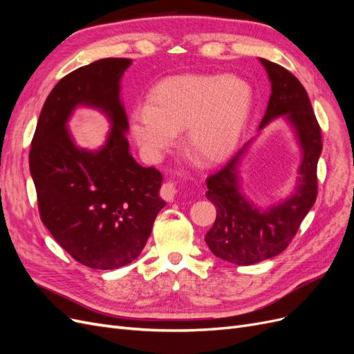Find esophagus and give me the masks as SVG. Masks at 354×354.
Wrapping results in <instances>:
<instances>
[{"label":"esophagus","instance_id":"esophagus-1","mask_svg":"<svg viewBox=\"0 0 354 354\" xmlns=\"http://www.w3.org/2000/svg\"><path fill=\"white\" fill-rule=\"evenodd\" d=\"M177 195V186L173 181H167V183L162 185L160 187V198L165 199L167 202H173Z\"/></svg>","mask_w":354,"mask_h":354}]
</instances>
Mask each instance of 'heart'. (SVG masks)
<instances>
[{
  "mask_svg": "<svg viewBox=\"0 0 354 354\" xmlns=\"http://www.w3.org/2000/svg\"><path fill=\"white\" fill-rule=\"evenodd\" d=\"M251 103L250 85L239 78L177 75L155 85L147 106L131 112L130 130L152 162L185 131L187 152L201 164H217L236 147Z\"/></svg>",
  "mask_w": 354,
  "mask_h": 354,
  "instance_id": "heart-1",
  "label": "heart"
}]
</instances>
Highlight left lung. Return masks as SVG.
I'll use <instances>...</instances> for the list:
<instances>
[{
  "instance_id": "8db88e82",
  "label": "left lung",
  "mask_w": 354,
  "mask_h": 354,
  "mask_svg": "<svg viewBox=\"0 0 354 354\" xmlns=\"http://www.w3.org/2000/svg\"><path fill=\"white\" fill-rule=\"evenodd\" d=\"M272 84V94L259 131L279 116L291 124L301 149L294 194L267 209L257 208L239 186V164L250 143L216 174L207 178V198L216 205L217 217L205 236L211 252L238 266H248L281 254L291 243L299 224L317 196V160L322 134L307 91L294 75L273 62L260 59Z\"/></svg>"
}]
</instances>
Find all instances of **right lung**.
Segmentation results:
<instances>
[{
	"label": "right lung",
	"instance_id": "add662e5",
	"mask_svg": "<svg viewBox=\"0 0 354 354\" xmlns=\"http://www.w3.org/2000/svg\"><path fill=\"white\" fill-rule=\"evenodd\" d=\"M130 65V59H102L62 78L42 106L30 145L41 220L62 248L90 269L112 270L136 260L165 207L162 174L136 162L125 136L120 82ZM77 105L110 118L113 128L99 151L73 142L67 121Z\"/></svg>",
	"mask_w": 354,
	"mask_h": 354
}]
</instances>
